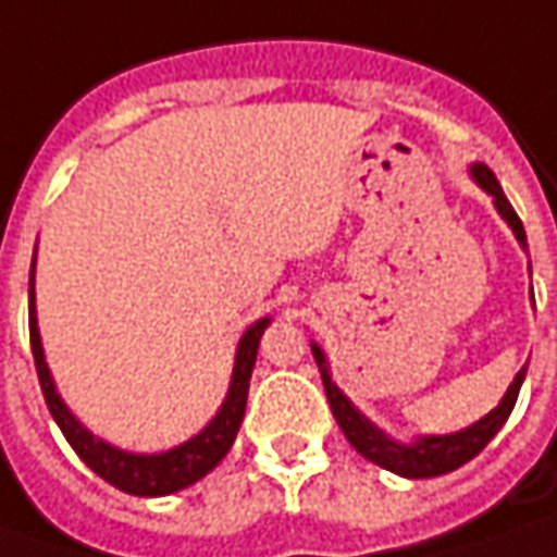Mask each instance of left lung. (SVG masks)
Wrapping results in <instances>:
<instances>
[{
    "mask_svg": "<svg viewBox=\"0 0 557 557\" xmlns=\"http://www.w3.org/2000/svg\"><path fill=\"white\" fill-rule=\"evenodd\" d=\"M471 174L473 181L480 183V186L496 199L498 214L511 224L515 236L527 246V233H523L518 211L511 208L508 196L502 193L496 174H493L486 164H473ZM314 361H318L321 376H324L326 401H330V408H333V418L339 423V430L346 433V440L355 446V451H361L368 461H374L380 468L399 473V476H411V480H423V476H440V473L455 471V468L468 465L473 455H480V451L486 448V443L502 430V423L508 421V414H511V408H515V401H518L523 374H527V368H523V371L515 376V383L508 386L505 399L498 401V408H493L483 421H476L473 426H468V430L451 433V436H423V440L411 443V446H399V443H393L389 436H383L368 418H361V414L351 408V401L336 389V383L326 374L324 351L318 349V346H314Z\"/></svg>",
    "mask_w": 557,
    "mask_h": 557,
    "instance_id": "left-lung-1",
    "label": "left lung"
}]
</instances>
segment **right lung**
Returning <instances> with one entry per match:
<instances>
[{
    "label": "right lung",
    "instance_id": "right-lung-1",
    "mask_svg": "<svg viewBox=\"0 0 557 557\" xmlns=\"http://www.w3.org/2000/svg\"><path fill=\"white\" fill-rule=\"evenodd\" d=\"M34 271H30V349H34V364H37L39 389L46 396V405L52 411V418L61 426L64 440L71 448L84 458L92 471L99 473L106 483H111L121 493L131 496H168L177 493L183 486L202 480L211 468H218V461L231 451L236 430L246 414V396H249V376L255 368V355H258V339L268 326V318L258 321L246 330V336L239 339L236 349V368H233L231 393L227 401L221 405L218 418L208 423L199 436H193L189 443L171 448L164 455H131L121 448H111L109 443L96 440L92 433H86L81 423L74 421V414L64 408V401L55 393V383L49 376L46 358H42V346H39L37 314H34Z\"/></svg>",
    "mask_w": 557,
    "mask_h": 557
}]
</instances>
